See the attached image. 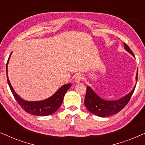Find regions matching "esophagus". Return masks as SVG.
Wrapping results in <instances>:
<instances>
[{
  "instance_id": "esophagus-1",
  "label": "esophagus",
  "mask_w": 145,
  "mask_h": 145,
  "mask_svg": "<svg viewBox=\"0 0 145 145\" xmlns=\"http://www.w3.org/2000/svg\"><path fill=\"white\" fill-rule=\"evenodd\" d=\"M83 79V77L81 76V74H78L77 76L75 77L74 82L76 83H79Z\"/></svg>"
}]
</instances>
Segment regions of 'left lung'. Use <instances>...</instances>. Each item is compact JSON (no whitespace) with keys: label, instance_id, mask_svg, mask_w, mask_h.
<instances>
[{"label":"left lung","instance_id":"8db88e82","mask_svg":"<svg viewBox=\"0 0 145 145\" xmlns=\"http://www.w3.org/2000/svg\"><path fill=\"white\" fill-rule=\"evenodd\" d=\"M124 48L135 57L133 51L131 50L129 47L125 43ZM137 76L138 69L136 74V84L133 90L129 94L116 100H106L102 99L92 90L90 86H87L86 94L84 99V106L90 113L101 118H105L118 114L129 102L135 88L137 82Z\"/></svg>","mask_w":145,"mask_h":145}]
</instances>
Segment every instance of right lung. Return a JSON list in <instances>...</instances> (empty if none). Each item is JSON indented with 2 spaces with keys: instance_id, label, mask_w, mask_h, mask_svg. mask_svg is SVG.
Returning <instances> with one entry per match:
<instances>
[{
  "instance_id": "add662e5",
  "label": "right lung",
  "mask_w": 145,
  "mask_h": 145,
  "mask_svg": "<svg viewBox=\"0 0 145 145\" xmlns=\"http://www.w3.org/2000/svg\"><path fill=\"white\" fill-rule=\"evenodd\" d=\"M11 54L9 56L8 59L7 67H6L7 81L11 92L12 93L16 100L18 103V104L27 113H29V114L33 115V116H47L54 114L62 104L65 93L67 92V90L71 86V84H66L63 85L56 91V92L54 94L43 100L27 101L24 100L14 90L10 82L8 76V64Z\"/></svg>"
}]
</instances>
